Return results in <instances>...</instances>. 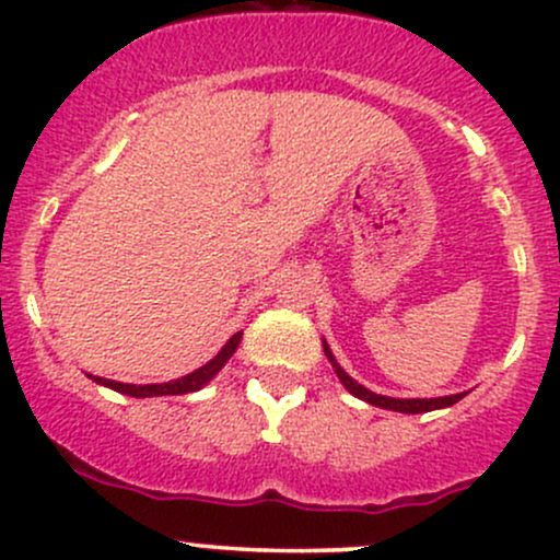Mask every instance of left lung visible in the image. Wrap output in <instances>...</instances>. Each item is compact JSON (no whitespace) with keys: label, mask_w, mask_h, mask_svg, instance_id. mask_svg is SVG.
Listing matches in <instances>:
<instances>
[{"label":"left lung","mask_w":560,"mask_h":560,"mask_svg":"<svg viewBox=\"0 0 560 560\" xmlns=\"http://www.w3.org/2000/svg\"><path fill=\"white\" fill-rule=\"evenodd\" d=\"M324 352L326 358H329L334 374L339 376V382L345 384V389L350 392V395H355L358 400H365L369 405H376V408H387V410H397V413H429V410H440V408H450V405H455L460 400V397H466V392H458V395H447V397H387V395H376V392L365 389L363 384H358L355 378H352L342 365L337 363V358H334L331 347L326 345L324 339Z\"/></svg>","instance_id":"8db88e82"}]
</instances>
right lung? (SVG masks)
<instances>
[{
	"label": "right lung",
	"mask_w": 560,
	"mask_h": 560,
	"mask_svg": "<svg viewBox=\"0 0 560 560\" xmlns=\"http://www.w3.org/2000/svg\"><path fill=\"white\" fill-rule=\"evenodd\" d=\"M242 342V331H236L234 337L229 339L226 345L221 347V352H218L215 358H210L208 363L199 365L197 371H191V374H186L182 378H173V382H163V384H124V382H113V378H102V376H92L96 384H102V387H110L115 392H120V395H128V397H163V395H186V392H197L202 389L205 384L213 382V376L218 371L223 369V365L229 363V358L234 355L236 347Z\"/></svg>",
	"instance_id": "obj_1"
}]
</instances>
